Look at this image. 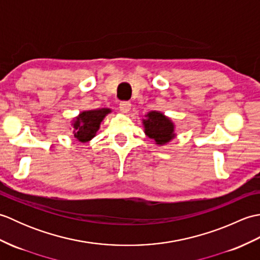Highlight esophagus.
Segmentation results:
<instances>
[{
    "mask_svg": "<svg viewBox=\"0 0 260 260\" xmlns=\"http://www.w3.org/2000/svg\"><path fill=\"white\" fill-rule=\"evenodd\" d=\"M131 107H132V104L129 102H120L119 103V109L121 113H124V114L128 113Z\"/></svg>",
    "mask_w": 260,
    "mask_h": 260,
    "instance_id": "esophagus-1",
    "label": "esophagus"
}]
</instances>
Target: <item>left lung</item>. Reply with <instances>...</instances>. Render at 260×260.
<instances>
[{"label": "left lung", "instance_id": "left-lung-1", "mask_svg": "<svg viewBox=\"0 0 260 260\" xmlns=\"http://www.w3.org/2000/svg\"><path fill=\"white\" fill-rule=\"evenodd\" d=\"M146 119H143L145 134L150 139L155 141V144L164 145L175 137L174 124L164 114L153 110L145 115Z\"/></svg>", "mask_w": 260, "mask_h": 260}]
</instances>
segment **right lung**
Returning a JSON list of instances; mask_svg holds the SVG:
<instances>
[{
  "label": "right lung",
  "instance_id": "add662e5",
  "mask_svg": "<svg viewBox=\"0 0 260 260\" xmlns=\"http://www.w3.org/2000/svg\"><path fill=\"white\" fill-rule=\"evenodd\" d=\"M112 112L109 108L85 110L73 120L74 136L81 143L89 142L96 136L105 116Z\"/></svg>",
  "mask_w": 260,
  "mask_h": 260
}]
</instances>
